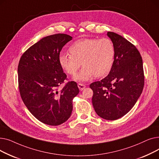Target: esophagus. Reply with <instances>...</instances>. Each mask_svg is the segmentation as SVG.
Masks as SVG:
<instances>
[{
    "mask_svg": "<svg viewBox=\"0 0 159 159\" xmlns=\"http://www.w3.org/2000/svg\"><path fill=\"white\" fill-rule=\"evenodd\" d=\"M78 88H79V89L80 91H82V90H83L86 88V86L84 84H81V83H79V84H78Z\"/></svg>",
    "mask_w": 159,
    "mask_h": 159,
    "instance_id": "34e87169",
    "label": "esophagus"
}]
</instances>
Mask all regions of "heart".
Here are the masks:
<instances>
[{
	"instance_id": "obj_1",
	"label": "heart",
	"mask_w": 159,
	"mask_h": 159,
	"mask_svg": "<svg viewBox=\"0 0 159 159\" xmlns=\"http://www.w3.org/2000/svg\"><path fill=\"white\" fill-rule=\"evenodd\" d=\"M70 55L62 53L58 57L61 68L70 75L80 72L74 77L78 81H86L93 76L101 77L111 71L115 58V46L111 39H84L79 40L69 48Z\"/></svg>"
}]
</instances>
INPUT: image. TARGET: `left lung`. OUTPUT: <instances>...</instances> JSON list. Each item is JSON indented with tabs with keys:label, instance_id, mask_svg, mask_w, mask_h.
<instances>
[{
	"label": "left lung",
	"instance_id": "8db88e82",
	"mask_svg": "<svg viewBox=\"0 0 159 159\" xmlns=\"http://www.w3.org/2000/svg\"><path fill=\"white\" fill-rule=\"evenodd\" d=\"M115 46L112 68L101 81L91 83L92 104L97 114L114 120L128 113L140 96L144 85L143 58L137 48L126 39L108 31Z\"/></svg>",
	"mask_w": 159,
	"mask_h": 159
}]
</instances>
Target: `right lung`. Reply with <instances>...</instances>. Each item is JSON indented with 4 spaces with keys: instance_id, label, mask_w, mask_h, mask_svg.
<instances>
[{
    "instance_id": "obj_1",
    "label": "right lung",
    "mask_w": 159,
    "mask_h": 159,
    "mask_svg": "<svg viewBox=\"0 0 159 159\" xmlns=\"http://www.w3.org/2000/svg\"><path fill=\"white\" fill-rule=\"evenodd\" d=\"M71 40V36L63 33L44 37L22 54L18 66L22 100L37 119L50 126H58L70 118L72 100L79 93L74 81L58 89L67 80L58 57Z\"/></svg>"
}]
</instances>
